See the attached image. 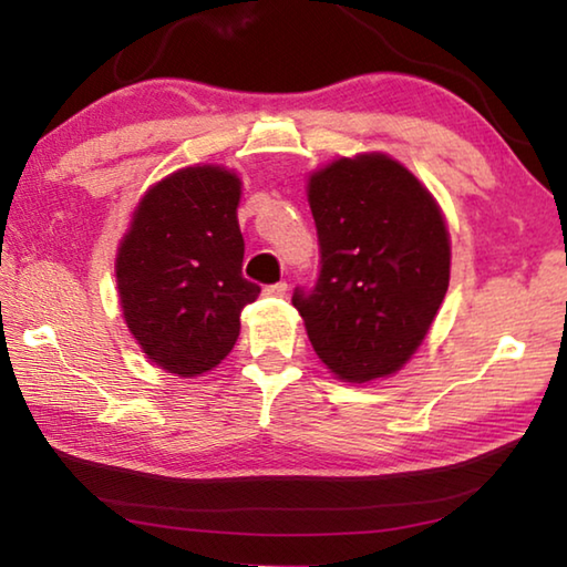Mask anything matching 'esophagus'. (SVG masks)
Here are the masks:
<instances>
[{
    "mask_svg": "<svg viewBox=\"0 0 567 567\" xmlns=\"http://www.w3.org/2000/svg\"><path fill=\"white\" fill-rule=\"evenodd\" d=\"M265 295H270V297H285L287 295V282H275V285H267L265 287Z\"/></svg>",
    "mask_w": 567,
    "mask_h": 567,
    "instance_id": "obj_1",
    "label": "esophagus"
}]
</instances>
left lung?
<instances>
[{
	"instance_id": "1",
	"label": "left lung",
	"mask_w": 567,
	"mask_h": 567,
	"mask_svg": "<svg viewBox=\"0 0 567 567\" xmlns=\"http://www.w3.org/2000/svg\"><path fill=\"white\" fill-rule=\"evenodd\" d=\"M310 209L320 272L292 305L318 358L340 380L392 375L433 324L450 282V239L435 199L385 155L315 172Z\"/></svg>"
}]
</instances>
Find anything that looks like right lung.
Listing matches in <instances>:
<instances>
[{"instance_id":"1","label":"right lung","mask_w":567,"mask_h":567,"mask_svg":"<svg viewBox=\"0 0 567 567\" xmlns=\"http://www.w3.org/2000/svg\"><path fill=\"white\" fill-rule=\"evenodd\" d=\"M239 179L223 167L179 169L152 187L117 255L130 332L162 370L195 378L235 348L239 312L260 285L243 277Z\"/></svg>"}]
</instances>
